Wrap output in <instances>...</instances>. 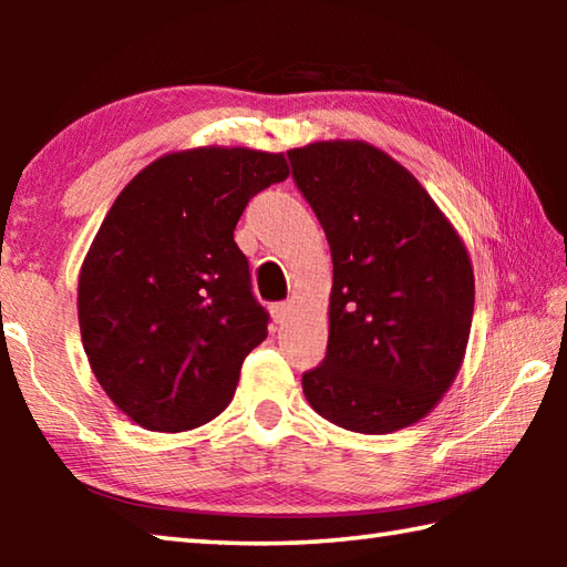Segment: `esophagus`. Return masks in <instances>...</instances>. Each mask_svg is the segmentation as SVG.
Wrapping results in <instances>:
<instances>
[{
	"instance_id": "obj_1",
	"label": "esophagus",
	"mask_w": 567,
	"mask_h": 567,
	"mask_svg": "<svg viewBox=\"0 0 567 567\" xmlns=\"http://www.w3.org/2000/svg\"><path fill=\"white\" fill-rule=\"evenodd\" d=\"M270 315H272V320H275L277 324L285 322L287 315H290V302H277V305H272V307H270Z\"/></svg>"
}]
</instances>
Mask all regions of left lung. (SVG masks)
Returning <instances> with one entry per match:
<instances>
[{
	"mask_svg": "<svg viewBox=\"0 0 567 567\" xmlns=\"http://www.w3.org/2000/svg\"><path fill=\"white\" fill-rule=\"evenodd\" d=\"M332 255L330 338L302 375L312 410L338 427L388 435L443 400L465 358L473 262L410 169L362 140L287 152Z\"/></svg>",
	"mask_w": 567,
	"mask_h": 567,
	"instance_id": "left-lung-1",
	"label": "left lung"
}]
</instances>
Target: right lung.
<instances>
[{
  "instance_id": "obj_1",
  "label": "right lung",
  "mask_w": 567,
  "mask_h": 567,
  "mask_svg": "<svg viewBox=\"0 0 567 567\" xmlns=\"http://www.w3.org/2000/svg\"><path fill=\"white\" fill-rule=\"evenodd\" d=\"M287 177L282 152L209 145L162 155L114 199L82 262L76 315L94 378L132 422L185 433L229 405L270 320L235 227Z\"/></svg>"
}]
</instances>
